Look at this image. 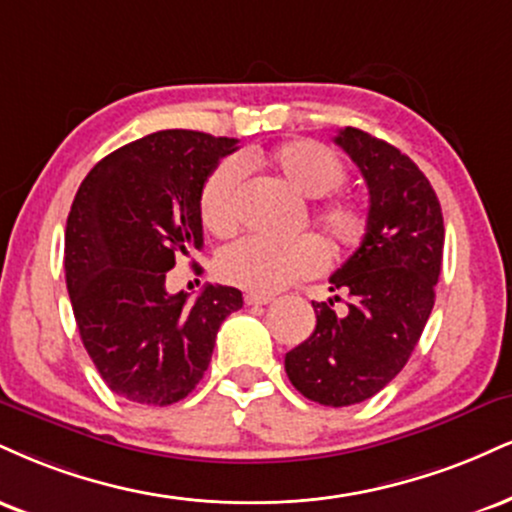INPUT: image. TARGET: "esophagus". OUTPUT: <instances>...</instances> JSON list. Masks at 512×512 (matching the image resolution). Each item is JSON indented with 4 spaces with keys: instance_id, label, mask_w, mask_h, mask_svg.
I'll list each match as a JSON object with an SVG mask.
<instances>
[{
    "instance_id": "obj_1",
    "label": "esophagus",
    "mask_w": 512,
    "mask_h": 512,
    "mask_svg": "<svg viewBox=\"0 0 512 512\" xmlns=\"http://www.w3.org/2000/svg\"><path fill=\"white\" fill-rule=\"evenodd\" d=\"M272 295H260V293H248L245 295V305H269L272 303Z\"/></svg>"
}]
</instances>
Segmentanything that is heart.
<instances>
[{
  "instance_id": "1",
  "label": "heart",
  "mask_w": 512,
  "mask_h": 512,
  "mask_svg": "<svg viewBox=\"0 0 512 512\" xmlns=\"http://www.w3.org/2000/svg\"><path fill=\"white\" fill-rule=\"evenodd\" d=\"M244 166H264L295 195L310 197L307 221L322 233L331 252L357 248L367 236L369 214L357 197L331 195L346 183L348 169L334 150L315 140H291L269 152H248L240 162L226 159L207 176L200 193V217L214 236H231L240 224V183ZM329 194V198H324ZM320 200L317 201L316 197ZM324 264L317 238L300 236L286 243L243 238L219 255L217 272L231 286L250 293H279L291 283L315 276Z\"/></svg>"
}]
</instances>
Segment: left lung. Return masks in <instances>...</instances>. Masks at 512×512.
<instances>
[{"label":"left lung","mask_w":512,"mask_h":512,"mask_svg":"<svg viewBox=\"0 0 512 512\" xmlns=\"http://www.w3.org/2000/svg\"><path fill=\"white\" fill-rule=\"evenodd\" d=\"M346 150L369 190V229L360 248L331 274L334 295L315 303L317 326L286 353V374L305 398L343 408L372 398L396 377L420 341L441 274L439 197L408 155L360 128H343Z\"/></svg>","instance_id":"obj_1"}]
</instances>
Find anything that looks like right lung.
Returning a JSON list of instances; mask_svg holds the SVG:
<instances>
[{
  "label": "right lung",
  "mask_w": 512,
  "mask_h": 512,
  "mask_svg": "<svg viewBox=\"0 0 512 512\" xmlns=\"http://www.w3.org/2000/svg\"><path fill=\"white\" fill-rule=\"evenodd\" d=\"M236 138L159 131L92 166L66 219L64 269L80 341L104 384L140 405L178 403L212 360L243 293L207 283L195 303L166 272L202 248L200 193Z\"/></svg>",
  "instance_id": "obj_1"
}]
</instances>
